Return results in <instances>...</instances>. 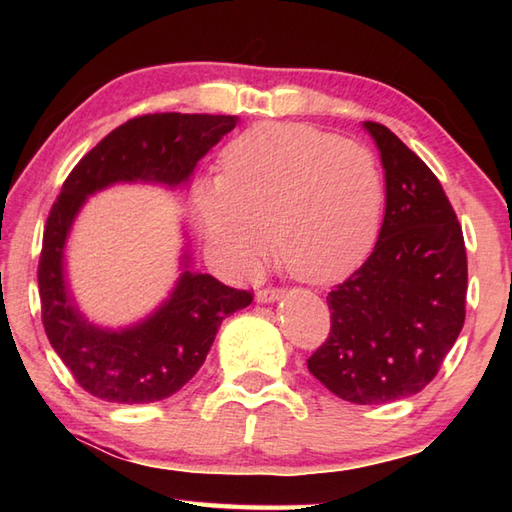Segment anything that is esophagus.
I'll return each instance as SVG.
<instances>
[{
	"label": "esophagus",
	"instance_id": "34e87169",
	"mask_svg": "<svg viewBox=\"0 0 512 512\" xmlns=\"http://www.w3.org/2000/svg\"><path fill=\"white\" fill-rule=\"evenodd\" d=\"M281 297H284V290H281V288H264L255 295L257 303H275Z\"/></svg>",
	"mask_w": 512,
	"mask_h": 512
}]
</instances>
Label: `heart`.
Wrapping results in <instances>:
<instances>
[{"instance_id":"heart-1","label":"heart","mask_w":512,"mask_h":512,"mask_svg":"<svg viewBox=\"0 0 512 512\" xmlns=\"http://www.w3.org/2000/svg\"><path fill=\"white\" fill-rule=\"evenodd\" d=\"M383 202V171L365 145L279 121L231 140L220 178L193 187L200 231L233 273H255L273 233L279 264L310 284L361 262Z\"/></svg>"}]
</instances>
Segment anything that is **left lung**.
<instances>
[{"mask_svg": "<svg viewBox=\"0 0 512 512\" xmlns=\"http://www.w3.org/2000/svg\"><path fill=\"white\" fill-rule=\"evenodd\" d=\"M385 169V220L367 262L328 297L330 334L310 374L356 405L409 398L436 378L466 317L462 226L433 171L367 121Z\"/></svg>", "mask_w": 512, "mask_h": 512, "instance_id": "8db88e82", "label": "left lung"}]
</instances>
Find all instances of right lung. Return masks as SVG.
Returning a JSON list of instances; mask_svg holds the SVG:
<instances>
[{
    "label": "right lung",
    "mask_w": 512,
    "mask_h": 512,
    "mask_svg": "<svg viewBox=\"0 0 512 512\" xmlns=\"http://www.w3.org/2000/svg\"><path fill=\"white\" fill-rule=\"evenodd\" d=\"M235 125L237 116H138L107 134L63 182L43 231L37 270L41 319L54 352L92 396L121 405L173 396L202 367L222 321L250 306L253 295L195 273L184 253L176 288L156 312L123 330L99 328L76 308L63 273L65 239L74 217L88 195L116 182L182 187L198 160Z\"/></svg>",
    "instance_id": "add662e5"
}]
</instances>
